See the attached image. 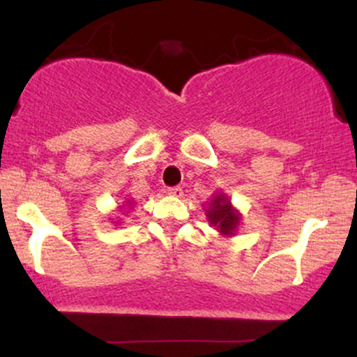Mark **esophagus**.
<instances>
[{
    "instance_id": "34e87169",
    "label": "esophagus",
    "mask_w": 357,
    "mask_h": 357,
    "mask_svg": "<svg viewBox=\"0 0 357 357\" xmlns=\"http://www.w3.org/2000/svg\"><path fill=\"white\" fill-rule=\"evenodd\" d=\"M167 195H171V196H176V198H179V196L183 195V188H181V186H173V188H167Z\"/></svg>"
}]
</instances>
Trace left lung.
<instances>
[{"label":"left lung","mask_w":357,"mask_h":357,"mask_svg":"<svg viewBox=\"0 0 357 357\" xmlns=\"http://www.w3.org/2000/svg\"><path fill=\"white\" fill-rule=\"evenodd\" d=\"M208 218L213 227H216L223 235H233L236 225H238V213L231 208L230 202L225 196H216L211 199L210 210H208Z\"/></svg>","instance_id":"obj_1"}]
</instances>
